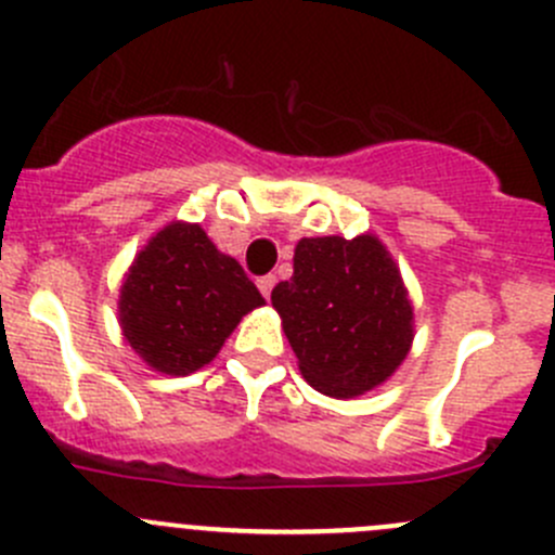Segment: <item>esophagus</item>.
Masks as SVG:
<instances>
[{
    "label": "esophagus",
    "mask_w": 555,
    "mask_h": 555,
    "mask_svg": "<svg viewBox=\"0 0 555 555\" xmlns=\"http://www.w3.org/2000/svg\"><path fill=\"white\" fill-rule=\"evenodd\" d=\"M273 284H276V276H273V273H266V276L257 279V289L262 293V298H268V295H271Z\"/></svg>",
    "instance_id": "1"
}]
</instances>
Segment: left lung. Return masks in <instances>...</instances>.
<instances>
[{
    "instance_id": "1",
    "label": "left lung",
    "mask_w": 555,
    "mask_h": 555,
    "mask_svg": "<svg viewBox=\"0 0 555 555\" xmlns=\"http://www.w3.org/2000/svg\"><path fill=\"white\" fill-rule=\"evenodd\" d=\"M271 300L304 378L330 397H357L386 382L411 349V300L373 236L304 238L295 273L273 287Z\"/></svg>"
}]
</instances>
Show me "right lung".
Listing matches in <instances>:
<instances>
[{
  "label": "right lung",
  "instance_id": "1",
  "mask_svg": "<svg viewBox=\"0 0 555 555\" xmlns=\"http://www.w3.org/2000/svg\"><path fill=\"white\" fill-rule=\"evenodd\" d=\"M262 295L233 257L217 251L198 225L164 228L128 271L120 324L150 367L188 376L215 360Z\"/></svg>",
  "mask_w": 555,
  "mask_h": 555
}]
</instances>
